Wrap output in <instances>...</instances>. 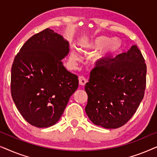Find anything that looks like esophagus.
<instances>
[{
  "mask_svg": "<svg viewBox=\"0 0 157 157\" xmlns=\"http://www.w3.org/2000/svg\"><path fill=\"white\" fill-rule=\"evenodd\" d=\"M78 81H79V85L81 86H83L86 83L87 80L84 78V77L80 76L78 78Z\"/></svg>",
  "mask_w": 157,
  "mask_h": 157,
  "instance_id": "34e87169",
  "label": "esophagus"
}]
</instances>
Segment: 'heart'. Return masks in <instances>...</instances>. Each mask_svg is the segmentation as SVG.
Segmentation results:
<instances>
[{
	"label": "heart",
	"instance_id": "heart-1",
	"mask_svg": "<svg viewBox=\"0 0 157 157\" xmlns=\"http://www.w3.org/2000/svg\"><path fill=\"white\" fill-rule=\"evenodd\" d=\"M122 42L118 37L109 38L104 36H101L94 39L85 46V48L90 50H98L100 51L96 53L92 57V61L94 63H101L107 58L116 54L121 50ZM79 59L78 53L75 50L71 52V60L76 61Z\"/></svg>",
	"mask_w": 157,
	"mask_h": 157
}]
</instances>
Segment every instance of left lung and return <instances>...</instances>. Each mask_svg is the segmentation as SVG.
<instances>
[{
    "instance_id": "left-lung-1",
    "label": "left lung",
    "mask_w": 157,
    "mask_h": 157,
    "mask_svg": "<svg viewBox=\"0 0 157 157\" xmlns=\"http://www.w3.org/2000/svg\"><path fill=\"white\" fill-rule=\"evenodd\" d=\"M146 75L147 65L136 45L114 59L96 63L85 86L89 119L105 128L124 125L143 99Z\"/></svg>"
}]
</instances>
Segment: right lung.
<instances>
[{
	"label": "right lung",
	"instance_id": "add662e5",
	"mask_svg": "<svg viewBox=\"0 0 157 157\" xmlns=\"http://www.w3.org/2000/svg\"><path fill=\"white\" fill-rule=\"evenodd\" d=\"M69 43L46 29L32 36L15 57L11 68V95L21 116L38 128L54 125L78 86L76 75L61 61Z\"/></svg>",
	"mask_w": 157,
	"mask_h": 157
}]
</instances>
